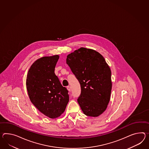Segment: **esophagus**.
I'll use <instances>...</instances> for the list:
<instances>
[{
    "instance_id": "esophagus-1",
    "label": "esophagus",
    "mask_w": 149,
    "mask_h": 149,
    "mask_svg": "<svg viewBox=\"0 0 149 149\" xmlns=\"http://www.w3.org/2000/svg\"><path fill=\"white\" fill-rule=\"evenodd\" d=\"M67 89H68V91H71V87H70V86H67Z\"/></svg>"
}]
</instances>
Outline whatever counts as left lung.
Here are the masks:
<instances>
[{"label":"left lung","mask_w":149,"mask_h":149,"mask_svg":"<svg viewBox=\"0 0 149 149\" xmlns=\"http://www.w3.org/2000/svg\"><path fill=\"white\" fill-rule=\"evenodd\" d=\"M66 62L81 86L77 102L84 113L97 117L105 111L112 88L111 72L100 53L81 47L68 55Z\"/></svg>","instance_id":"obj_1"}]
</instances>
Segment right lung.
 Masks as SVG:
<instances>
[{"label": "right lung", "instance_id": "right-lung-1", "mask_svg": "<svg viewBox=\"0 0 149 149\" xmlns=\"http://www.w3.org/2000/svg\"><path fill=\"white\" fill-rule=\"evenodd\" d=\"M58 55L44 56L31 66L26 79L29 99L40 112L51 118L61 116L69 102L68 91L55 74Z\"/></svg>", "mask_w": 149, "mask_h": 149}]
</instances>
